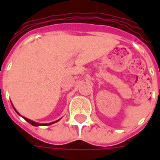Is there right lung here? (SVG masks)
I'll list each match as a JSON object with an SVG mask.
<instances>
[{
    "instance_id": "add662e5",
    "label": "right lung",
    "mask_w": 160,
    "mask_h": 160,
    "mask_svg": "<svg viewBox=\"0 0 160 160\" xmlns=\"http://www.w3.org/2000/svg\"><path fill=\"white\" fill-rule=\"evenodd\" d=\"M13 109H14V108H13ZM14 110H15V109H14ZM15 111H16V112H17V113H18V111H16V110H15ZM18 114H19V113H18ZM24 118L26 119V121H27V122H28L29 123H31V124H32V125H33V126H39V125H41V124H40V123H38V122H33V121H32V120H29V119H27V118ZM52 123H54V122H51V123L45 124V125H50V124H52Z\"/></svg>"
}]
</instances>
